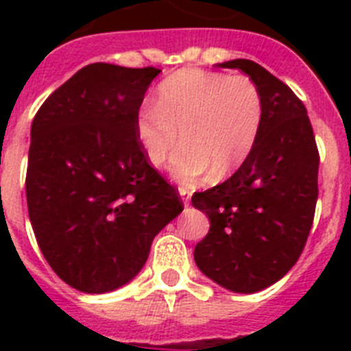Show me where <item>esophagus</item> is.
<instances>
[{
	"label": "esophagus",
	"instance_id": "esophagus-1",
	"mask_svg": "<svg viewBox=\"0 0 351 351\" xmlns=\"http://www.w3.org/2000/svg\"><path fill=\"white\" fill-rule=\"evenodd\" d=\"M179 195H181L184 206H188V204H190V198H191V191L188 190V188H184V186H181V188H179Z\"/></svg>",
	"mask_w": 351,
	"mask_h": 351
}]
</instances>
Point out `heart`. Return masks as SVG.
<instances>
[{
	"label": "heart",
	"mask_w": 351,
	"mask_h": 351,
	"mask_svg": "<svg viewBox=\"0 0 351 351\" xmlns=\"http://www.w3.org/2000/svg\"><path fill=\"white\" fill-rule=\"evenodd\" d=\"M263 95L244 73L182 68L158 86L156 105L145 104L135 117V133L145 158L163 167L179 145L173 178L195 182L223 179L243 165L258 141Z\"/></svg>",
	"instance_id": "heart-1"
}]
</instances>
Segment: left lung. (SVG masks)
I'll return each mask as SVG.
<instances>
[{"instance_id":"1","label":"left lung","mask_w":351,"mask_h":351,"mask_svg":"<svg viewBox=\"0 0 351 351\" xmlns=\"http://www.w3.org/2000/svg\"><path fill=\"white\" fill-rule=\"evenodd\" d=\"M218 66L239 68L258 84L263 123L237 172L191 197L210 219L209 234L195 246V262L226 290L255 293L281 280L306 246L320 154L308 110L287 84L250 60Z\"/></svg>"}]
</instances>
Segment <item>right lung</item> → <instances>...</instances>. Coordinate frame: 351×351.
I'll use <instances>...</instances> for the list:
<instances>
[{"mask_svg":"<svg viewBox=\"0 0 351 351\" xmlns=\"http://www.w3.org/2000/svg\"><path fill=\"white\" fill-rule=\"evenodd\" d=\"M160 71L88 64L43 101L31 125V226L52 271L86 293L135 278L154 235L184 209L135 133Z\"/></svg>","mask_w":351,"mask_h":351,"instance_id":"1","label":"right lung"}]
</instances>
